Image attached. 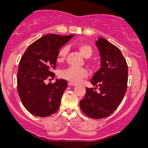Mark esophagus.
<instances>
[{
	"label": "esophagus",
	"mask_w": 148,
	"mask_h": 148,
	"mask_svg": "<svg viewBox=\"0 0 148 148\" xmlns=\"http://www.w3.org/2000/svg\"><path fill=\"white\" fill-rule=\"evenodd\" d=\"M68 85L69 86H76V84H74V83H73V82H69L68 83Z\"/></svg>",
	"instance_id": "obj_1"
}]
</instances>
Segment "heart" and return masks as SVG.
Wrapping results in <instances>:
<instances>
[{"instance_id":"b5f03b06","label":"heart","mask_w":148,"mask_h":148,"mask_svg":"<svg viewBox=\"0 0 148 148\" xmlns=\"http://www.w3.org/2000/svg\"><path fill=\"white\" fill-rule=\"evenodd\" d=\"M79 52L85 58H89L92 56L93 50L89 44L81 42L77 46ZM68 52L67 46H64L59 50L58 54V59L61 60L65 58ZM60 76L64 79L70 81L73 83L79 82L83 78L88 76V71L85 69H77L75 67H69L60 71Z\"/></svg>"}]
</instances>
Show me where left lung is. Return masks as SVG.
Wrapping results in <instances>:
<instances>
[{"instance_id":"left-lung-1","label":"left lung","mask_w":148,"mask_h":148,"mask_svg":"<svg viewBox=\"0 0 148 148\" xmlns=\"http://www.w3.org/2000/svg\"><path fill=\"white\" fill-rule=\"evenodd\" d=\"M100 56L101 67L92 77L90 83L99 87L86 88L80 108L85 114L92 119L108 116L122 102L127 88L128 66L121 50L106 39L98 38L95 42Z\"/></svg>"}]
</instances>
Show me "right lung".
<instances>
[{
    "mask_svg": "<svg viewBox=\"0 0 148 148\" xmlns=\"http://www.w3.org/2000/svg\"><path fill=\"white\" fill-rule=\"evenodd\" d=\"M74 35L48 34L28 46L19 62L17 91L20 100L28 112L36 116L46 117L59 108L62 94L67 88L64 79H56L54 84H46L54 78L58 52Z\"/></svg>",
    "mask_w": 148,
    "mask_h": 148,
    "instance_id": "right-lung-1",
    "label": "right lung"
}]
</instances>
